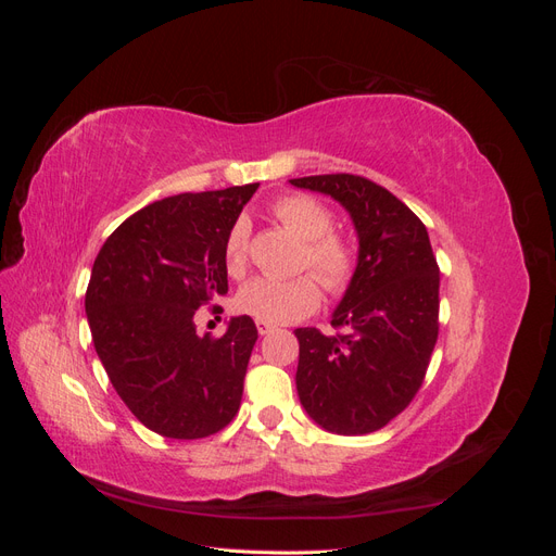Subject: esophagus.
I'll list each match as a JSON object with an SVG mask.
<instances>
[{
  "mask_svg": "<svg viewBox=\"0 0 556 556\" xmlns=\"http://www.w3.org/2000/svg\"><path fill=\"white\" fill-rule=\"evenodd\" d=\"M276 329V325H268V323H262V319H257V331L264 336V333H271Z\"/></svg>",
  "mask_w": 556,
  "mask_h": 556,
  "instance_id": "34e87169",
  "label": "esophagus"
}]
</instances>
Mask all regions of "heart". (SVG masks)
<instances>
[{"label": "heart", "instance_id": "obj_1", "mask_svg": "<svg viewBox=\"0 0 556 556\" xmlns=\"http://www.w3.org/2000/svg\"><path fill=\"white\" fill-rule=\"evenodd\" d=\"M271 213L282 227L304 239L299 262L304 268H313L318 278L312 274L294 278H255L239 292L237 308L268 325H288L311 315L319 306L323 301L319 282L331 294H343L350 288L357 271V252L348 237L333 229L331 211L308 194H285L274 201ZM248 245L250 227L245 220H237L225 241L229 276L241 278L245 274Z\"/></svg>", "mask_w": 556, "mask_h": 556}]
</instances>
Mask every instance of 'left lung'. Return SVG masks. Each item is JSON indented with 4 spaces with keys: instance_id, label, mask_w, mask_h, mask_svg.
Returning <instances> with one entry per match:
<instances>
[{
    "instance_id": "8db88e82",
    "label": "left lung",
    "mask_w": 556,
    "mask_h": 556,
    "mask_svg": "<svg viewBox=\"0 0 556 556\" xmlns=\"http://www.w3.org/2000/svg\"><path fill=\"white\" fill-rule=\"evenodd\" d=\"M290 182L341 201L359 237L355 278L331 317L336 333L294 331L301 406L331 433L378 431L410 406L439 341L441 268L427 227L364 176L325 174Z\"/></svg>"
}]
</instances>
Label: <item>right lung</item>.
Segmentation results:
<instances>
[{
    "instance_id": "1",
    "label": "right lung",
    "mask_w": 556,
    "mask_h": 556,
    "mask_svg": "<svg viewBox=\"0 0 556 556\" xmlns=\"http://www.w3.org/2000/svg\"><path fill=\"white\" fill-rule=\"evenodd\" d=\"M257 188L155 201L94 260L86 292L94 350L131 415L166 439H206L241 408L257 327L241 315L220 339L199 336L194 313L227 294L225 241Z\"/></svg>"
}]
</instances>
